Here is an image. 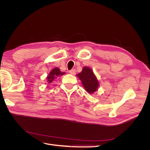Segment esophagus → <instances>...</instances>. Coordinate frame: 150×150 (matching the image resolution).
Returning a JSON list of instances; mask_svg holds the SVG:
<instances>
[{"instance_id": "1", "label": "esophagus", "mask_w": 150, "mask_h": 150, "mask_svg": "<svg viewBox=\"0 0 150 150\" xmlns=\"http://www.w3.org/2000/svg\"><path fill=\"white\" fill-rule=\"evenodd\" d=\"M69 72L70 74H71L72 75H74L76 74V69H72L70 70Z\"/></svg>"}]
</instances>
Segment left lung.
Wrapping results in <instances>:
<instances>
[{
  "instance_id": "8db88e82",
  "label": "left lung",
  "mask_w": 150,
  "mask_h": 150,
  "mask_svg": "<svg viewBox=\"0 0 150 150\" xmlns=\"http://www.w3.org/2000/svg\"><path fill=\"white\" fill-rule=\"evenodd\" d=\"M81 80L85 89L89 93H93L97 90L99 83L93 71L88 67H84L81 73L77 74Z\"/></svg>"
}]
</instances>
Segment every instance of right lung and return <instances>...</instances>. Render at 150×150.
<instances>
[{"mask_svg": "<svg viewBox=\"0 0 150 150\" xmlns=\"http://www.w3.org/2000/svg\"><path fill=\"white\" fill-rule=\"evenodd\" d=\"M64 74L65 72H61L59 68H54V69H53L51 72H50L49 76L47 77V82L49 83H52L54 80H55L57 78V77L59 76H62Z\"/></svg>", "mask_w": 150, "mask_h": 150, "instance_id": "obj_1", "label": "right lung"}]
</instances>
